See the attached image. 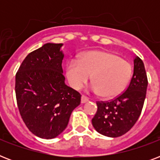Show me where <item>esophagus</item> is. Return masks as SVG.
Masks as SVG:
<instances>
[{"mask_svg": "<svg viewBox=\"0 0 160 160\" xmlns=\"http://www.w3.org/2000/svg\"><path fill=\"white\" fill-rule=\"evenodd\" d=\"M88 101H89V99H88L86 96H85V95H82V96H81V103H82V104L88 102Z\"/></svg>", "mask_w": 160, "mask_h": 160, "instance_id": "34e87169", "label": "esophagus"}]
</instances>
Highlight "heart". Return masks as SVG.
I'll return each instance as SVG.
<instances>
[{
	"instance_id": "heart-1",
	"label": "heart",
	"mask_w": 160,
	"mask_h": 160,
	"mask_svg": "<svg viewBox=\"0 0 160 160\" xmlns=\"http://www.w3.org/2000/svg\"><path fill=\"white\" fill-rule=\"evenodd\" d=\"M66 77L74 89H80L90 75L91 90L105 98L121 94L131 80L132 66L116 54L104 51H88L79 60H71L66 65Z\"/></svg>"
}]
</instances>
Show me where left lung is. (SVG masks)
Instances as JSON below:
<instances>
[{
  "instance_id": "left-lung-1",
  "label": "left lung",
  "mask_w": 160,
  "mask_h": 160,
  "mask_svg": "<svg viewBox=\"0 0 160 160\" xmlns=\"http://www.w3.org/2000/svg\"><path fill=\"white\" fill-rule=\"evenodd\" d=\"M148 79L139 56L134 60V74L124 92L109 101H97L98 109L92 119L95 130L108 137L121 136L129 131L141 114L146 96Z\"/></svg>"
}]
</instances>
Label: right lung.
Returning a JSON list of instances; mask_svg holds the SVG:
<instances>
[{"instance_id":"add662e5","label":"right lung","mask_w":160,"mask_h":160,"mask_svg":"<svg viewBox=\"0 0 160 160\" xmlns=\"http://www.w3.org/2000/svg\"><path fill=\"white\" fill-rule=\"evenodd\" d=\"M63 44L47 43L29 54L16 75L19 111L29 130L53 139L67 126L81 95L65 84L60 51Z\"/></svg>"}]
</instances>
